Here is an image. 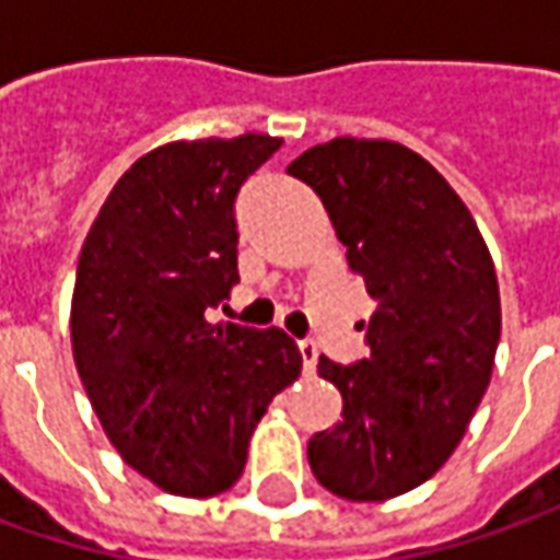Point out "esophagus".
<instances>
[{"label": "esophagus", "instance_id": "34e87169", "mask_svg": "<svg viewBox=\"0 0 560 560\" xmlns=\"http://www.w3.org/2000/svg\"><path fill=\"white\" fill-rule=\"evenodd\" d=\"M299 352H302V361H305V374H314L317 371V342L314 339H299Z\"/></svg>", "mask_w": 560, "mask_h": 560}]
</instances>
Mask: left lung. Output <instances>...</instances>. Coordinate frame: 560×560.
Instances as JSON below:
<instances>
[{
  "label": "left lung",
  "mask_w": 560,
  "mask_h": 560,
  "mask_svg": "<svg viewBox=\"0 0 560 560\" xmlns=\"http://www.w3.org/2000/svg\"><path fill=\"white\" fill-rule=\"evenodd\" d=\"M287 174L320 196L376 302L361 324L371 355L317 364L342 420L314 433L308 464L339 499L383 502L448 462L483 398L502 334L495 268L458 192L398 142L339 137Z\"/></svg>",
  "instance_id": "8db88e82"
}]
</instances>
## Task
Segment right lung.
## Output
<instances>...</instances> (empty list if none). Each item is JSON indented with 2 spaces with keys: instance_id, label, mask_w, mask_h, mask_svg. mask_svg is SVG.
<instances>
[{
  "instance_id": "right-lung-1",
  "label": "right lung",
  "mask_w": 560,
  "mask_h": 560,
  "mask_svg": "<svg viewBox=\"0 0 560 560\" xmlns=\"http://www.w3.org/2000/svg\"><path fill=\"white\" fill-rule=\"evenodd\" d=\"M280 145L246 133L142 155L77 261V374L120 458L174 495L236 483L255 423L302 374L283 330L205 320L240 283L236 196Z\"/></svg>"
}]
</instances>
